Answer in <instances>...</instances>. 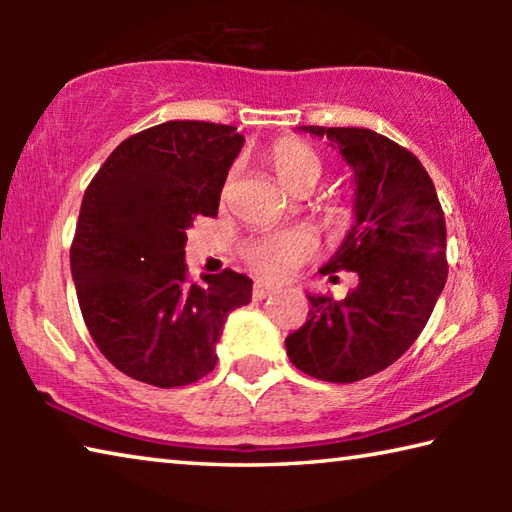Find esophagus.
Masks as SVG:
<instances>
[{
    "label": "esophagus",
    "mask_w": 512,
    "mask_h": 512,
    "mask_svg": "<svg viewBox=\"0 0 512 512\" xmlns=\"http://www.w3.org/2000/svg\"><path fill=\"white\" fill-rule=\"evenodd\" d=\"M273 293H277V287H273V284H266V282H255L253 284V296L257 300H264L268 296H273Z\"/></svg>",
    "instance_id": "34e87169"
}]
</instances>
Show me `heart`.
<instances>
[{
	"label": "heart",
	"mask_w": 512,
	"mask_h": 512,
	"mask_svg": "<svg viewBox=\"0 0 512 512\" xmlns=\"http://www.w3.org/2000/svg\"><path fill=\"white\" fill-rule=\"evenodd\" d=\"M268 164L280 180L282 187L289 192H298L300 187L316 183L320 176V155L302 140H280L271 153H268ZM318 250L316 239L305 230H277L266 232L241 248L244 262L253 268L257 275L268 277V280H282L291 275L296 268L314 257Z\"/></svg>",
	"instance_id": "1"
}]
</instances>
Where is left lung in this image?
I'll return each instance as SVG.
<instances>
[{
    "label": "left lung",
    "mask_w": 512,
    "mask_h": 512,
    "mask_svg": "<svg viewBox=\"0 0 512 512\" xmlns=\"http://www.w3.org/2000/svg\"><path fill=\"white\" fill-rule=\"evenodd\" d=\"M339 146L357 183V223L320 273L354 271L343 300L309 296V320L287 336L293 366L352 384L411 348L447 280V230L436 187L415 155L368 128L302 126Z\"/></svg>",
    "instance_id": "1"
}]
</instances>
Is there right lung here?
<instances>
[{"instance_id":"right-lung-1","label":"right lung","mask_w":512,"mask_h":512,"mask_svg":"<svg viewBox=\"0 0 512 512\" xmlns=\"http://www.w3.org/2000/svg\"><path fill=\"white\" fill-rule=\"evenodd\" d=\"M235 126L167 121L121 142L85 189L69 264L88 332L112 366L144 384H194L216 366V343L253 282L230 271L187 275V230L216 216Z\"/></svg>"}]
</instances>
